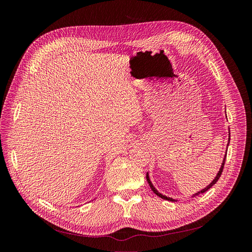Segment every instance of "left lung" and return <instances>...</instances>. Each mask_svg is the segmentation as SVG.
Here are the masks:
<instances>
[{
    "label": "left lung",
    "instance_id": "8db88e82",
    "mask_svg": "<svg viewBox=\"0 0 252 252\" xmlns=\"http://www.w3.org/2000/svg\"><path fill=\"white\" fill-rule=\"evenodd\" d=\"M229 141H230V131H229ZM225 159H226V155H225V158H224V159H223V163H222V165H220V170H219V172H218V174H217V177L215 178V180H213L210 184L207 186V187H205L204 189H202L201 191H199V192H196V193H194L193 195H192V197H194L195 195H199L200 193H204V192H206L207 191L208 189H210L213 185L216 184V183L218 182V180L220 179V174H222V172H223V168H224V164H225ZM146 179H147V182H148V184H149V186H150V188H151V190L152 191H154L157 195H158L159 197H162V199H164V200H168V201H172V202H175L177 200H173L172 197H168V196H166V195H163L162 193H159L158 190L155 188V186L152 185V183H151V181H150V179H149V174H148V172H147V174H146Z\"/></svg>",
    "mask_w": 252,
    "mask_h": 252
}]
</instances>
